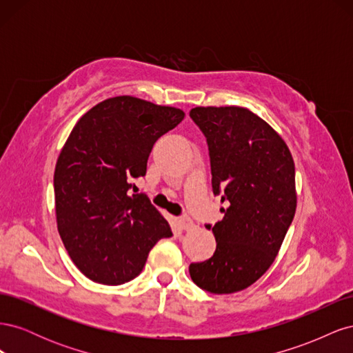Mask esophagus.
I'll list each match as a JSON object with an SVG mask.
<instances>
[{"mask_svg": "<svg viewBox=\"0 0 353 353\" xmlns=\"http://www.w3.org/2000/svg\"><path fill=\"white\" fill-rule=\"evenodd\" d=\"M176 223H178V227H179L181 230H184V231H190V230H193V227H194L193 221H191L188 216H181V218H178V219H176Z\"/></svg>", "mask_w": 353, "mask_h": 353, "instance_id": "esophagus-1", "label": "esophagus"}]
</instances>
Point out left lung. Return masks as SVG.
<instances>
[{"label":"left lung","instance_id":"left-lung-1","mask_svg":"<svg viewBox=\"0 0 353 353\" xmlns=\"http://www.w3.org/2000/svg\"><path fill=\"white\" fill-rule=\"evenodd\" d=\"M190 116L206 137L213 193L228 208L222 221L206 225L215 253L188 271L206 292H241L268 271L294 218L293 157L281 135L249 109L209 105Z\"/></svg>","mask_w":353,"mask_h":353}]
</instances>
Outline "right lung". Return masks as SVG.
<instances>
[{
	"instance_id": "obj_1",
	"label": "right lung",
	"mask_w": 353,
	"mask_h": 353,
	"mask_svg": "<svg viewBox=\"0 0 353 353\" xmlns=\"http://www.w3.org/2000/svg\"><path fill=\"white\" fill-rule=\"evenodd\" d=\"M185 113L131 95L94 105L73 126L54 170L57 230L78 270L119 285L140 274L148 252L172 236L145 194H131L144 176L157 138Z\"/></svg>"
}]
</instances>
